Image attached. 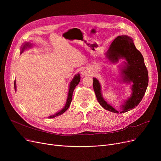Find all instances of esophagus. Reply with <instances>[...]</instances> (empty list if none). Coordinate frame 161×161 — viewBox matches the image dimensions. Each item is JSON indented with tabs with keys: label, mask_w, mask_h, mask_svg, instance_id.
Here are the masks:
<instances>
[{
	"label": "esophagus",
	"mask_w": 161,
	"mask_h": 161,
	"mask_svg": "<svg viewBox=\"0 0 161 161\" xmlns=\"http://www.w3.org/2000/svg\"><path fill=\"white\" fill-rule=\"evenodd\" d=\"M81 74L83 75H87L89 74V70L87 68H85V69H83L81 71Z\"/></svg>",
	"instance_id": "1"
}]
</instances>
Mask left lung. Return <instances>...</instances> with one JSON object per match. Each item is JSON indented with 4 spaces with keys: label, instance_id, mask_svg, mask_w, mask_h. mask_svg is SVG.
<instances>
[{
    "label": "left lung",
    "instance_id": "8db88e82",
    "mask_svg": "<svg viewBox=\"0 0 161 161\" xmlns=\"http://www.w3.org/2000/svg\"><path fill=\"white\" fill-rule=\"evenodd\" d=\"M104 55L108 63L111 64H116L120 59H124L122 64L118 66L121 78L119 81L126 84L131 83L132 92L130 96L120 106L121 110L118 111L104 100L100 83L94 78L93 89L98 102L103 108L114 113L121 114L131 110L141 102L148 86V72L144 59L135 47L132 38L126 35L117 36Z\"/></svg>",
    "mask_w": 161,
    "mask_h": 161
}]
</instances>
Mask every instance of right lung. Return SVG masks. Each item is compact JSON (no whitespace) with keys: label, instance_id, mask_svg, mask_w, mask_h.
Wrapping results in <instances>:
<instances>
[{"label":"right lung","instance_id":"add662e5","mask_svg":"<svg viewBox=\"0 0 161 161\" xmlns=\"http://www.w3.org/2000/svg\"><path fill=\"white\" fill-rule=\"evenodd\" d=\"M32 47V44L31 43H30V42H25V44H23L21 47V54L24 52L25 50H26L29 48H31ZM80 74L78 73L74 75V77L73 78V79L72 80V81L70 83L69 88V93H68L66 103L64 107L61 109V110L55 113L54 115L47 117V118H49V119H52V118H54L57 116L63 114L64 112H65L67 109H69V108L70 105V103L72 102L73 91H74L75 87L78 85V83H80ZM14 89H15V91H16V81H15V80L14 81Z\"/></svg>","mask_w":161,"mask_h":161}]
</instances>
